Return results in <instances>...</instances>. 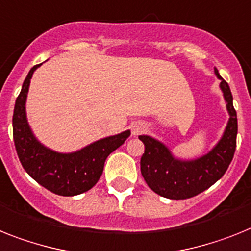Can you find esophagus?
Instances as JSON below:
<instances>
[{
	"instance_id": "esophagus-1",
	"label": "esophagus",
	"mask_w": 251,
	"mask_h": 251,
	"mask_svg": "<svg viewBox=\"0 0 251 251\" xmlns=\"http://www.w3.org/2000/svg\"><path fill=\"white\" fill-rule=\"evenodd\" d=\"M143 130H144V125H143V124H140V122H139V124H134L131 127L132 135L136 136V135H139V134H142Z\"/></svg>"
}]
</instances>
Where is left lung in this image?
<instances>
[{
  "instance_id": "1",
  "label": "left lung",
  "mask_w": 251,
  "mask_h": 251,
  "mask_svg": "<svg viewBox=\"0 0 251 251\" xmlns=\"http://www.w3.org/2000/svg\"><path fill=\"white\" fill-rule=\"evenodd\" d=\"M214 73L221 79L229 120L222 139L208 154L195 161H178L158 140L147 135L139 136L145 147L140 159V171L148 186L161 197L176 201L195 197L220 180L232 161L236 149L237 115L228 84L217 69Z\"/></svg>"
}]
</instances>
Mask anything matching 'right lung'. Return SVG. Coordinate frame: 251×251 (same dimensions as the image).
Returning a JSON list of instances; mask_svg holds the SVG:
<instances>
[{
	"label": "right lung",
	"instance_id": "add662e5",
	"mask_svg": "<svg viewBox=\"0 0 251 251\" xmlns=\"http://www.w3.org/2000/svg\"><path fill=\"white\" fill-rule=\"evenodd\" d=\"M38 66L41 65L30 69L15 102L12 134L16 153L25 171L47 190L62 197L79 195L90 190L98 182L107 157L125 143L130 131L100 139L81 151L69 154L56 153L43 147L33 135L25 113L29 84Z\"/></svg>",
	"mask_w": 251,
	"mask_h": 251
}]
</instances>
